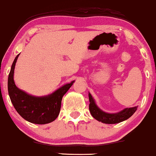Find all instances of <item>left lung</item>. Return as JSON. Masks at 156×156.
<instances>
[{"label":"left lung","mask_w":156,"mask_h":156,"mask_svg":"<svg viewBox=\"0 0 156 156\" xmlns=\"http://www.w3.org/2000/svg\"><path fill=\"white\" fill-rule=\"evenodd\" d=\"M89 111L94 118L96 120L101 121L104 123L107 124H114V123H118L122 122L123 121L127 120L129 119L136 111L137 110L138 106H134L131 108H126L120 111V112L114 113V114H110L102 111L101 108L96 104L95 100L92 97V96L89 92Z\"/></svg>","instance_id":"1"}]
</instances>
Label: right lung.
I'll list each match as a JSON object with an SVG mask.
<instances>
[{
  "mask_svg": "<svg viewBox=\"0 0 156 156\" xmlns=\"http://www.w3.org/2000/svg\"><path fill=\"white\" fill-rule=\"evenodd\" d=\"M18 54L15 58L8 75V89L12 105L17 112L25 120L35 124H46L55 121L60 112L63 96L75 81L67 83L50 94L35 97L29 94L16 85L14 70Z\"/></svg>",
  "mask_w": 156,
  "mask_h": 156,
  "instance_id": "right-lung-1",
  "label": "right lung"
}]
</instances>
